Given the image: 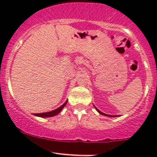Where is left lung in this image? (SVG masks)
Here are the masks:
<instances>
[{
  "label": "left lung",
  "mask_w": 157,
  "mask_h": 157,
  "mask_svg": "<svg viewBox=\"0 0 157 157\" xmlns=\"http://www.w3.org/2000/svg\"><path fill=\"white\" fill-rule=\"evenodd\" d=\"M95 106V105H94ZM95 109H96V111H97L98 112H99V114H101V115H105V116H108V117H115V115H107V114H105V113H103V112H101V111H99V109H98L97 108H96V107H95Z\"/></svg>",
  "instance_id": "obj_1"
}]
</instances>
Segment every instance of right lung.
Wrapping results in <instances>:
<instances>
[{
	"mask_svg": "<svg viewBox=\"0 0 157 157\" xmlns=\"http://www.w3.org/2000/svg\"><path fill=\"white\" fill-rule=\"evenodd\" d=\"M67 103V100L66 101V102H64L62 105H61L59 108L55 109V110L51 111V112H44V113L35 114V115H36V116H38V117H42V118H49V117H53V116H55V115H58V113H60V112H61V111L64 109V107L65 106L66 104Z\"/></svg>",
	"mask_w": 157,
	"mask_h": 157,
	"instance_id": "obj_1",
	"label": "right lung"
}]
</instances>
